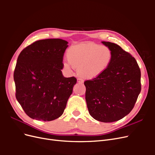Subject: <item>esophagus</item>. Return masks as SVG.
I'll list each match as a JSON object with an SVG mask.
<instances>
[{
  "mask_svg": "<svg viewBox=\"0 0 155 155\" xmlns=\"http://www.w3.org/2000/svg\"><path fill=\"white\" fill-rule=\"evenodd\" d=\"M77 81H78V83H83V79H81V78H78V79H77Z\"/></svg>",
  "mask_w": 155,
  "mask_h": 155,
  "instance_id": "1",
  "label": "esophagus"
}]
</instances>
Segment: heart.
Segmentation results:
<instances>
[{
  "label": "heart",
  "mask_w": 155,
  "mask_h": 155,
  "mask_svg": "<svg viewBox=\"0 0 155 155\" xmlns=\"http://www.w3.org/2000/svg\"><path fill=\"white\" fill-rule=\"evenodd\" d=\"M68 63H63L64 68L71 71L78 68L79 76L93 79L105 72L112 60V52L107 46L91 42L71 46L67 52Z\"/></svg>",
  "instance_id": "heart-1"
}]
</instances>
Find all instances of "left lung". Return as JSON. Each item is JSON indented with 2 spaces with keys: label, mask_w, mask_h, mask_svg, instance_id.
Listing matches in <instances>:
<instances>
[{
  "label": "left lung",
  "mask_w": 155,
  "mask_h": 155,
  "mask_svg": "<svg viewBox=\"0 0 155 155\" xmlns=\"http://www.w3.org/2000/svg\"><path fill=\"white\" fill-rule=\"evenodd\" d=\"M101 43L112 52L110 66L99 76L84 82L89 114L101 122L118 121L132 110L141 91V72L136 59L120 46Z\"/></svg>",
  "instance_id": "8db88e82"
}]
</instances>
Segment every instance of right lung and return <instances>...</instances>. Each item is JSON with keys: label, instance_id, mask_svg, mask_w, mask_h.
<instances>
[{"label": "right lung", "instance_id": "right-lung-1", "mask_svg": "<svg viewBox=\"0 0 155 155\" xmlns=\"http://www.w3.org/2000/svg\"><path fill=\"white\" fill-rule=\"evenodd\" d=\"M68 43L61 39L37 41L18 55L13 74L15 96L32 119L51 121L63 113L77 82L61 71Z\"/></svg>", "mask_w": 155, "mask_h": 155}]
</instances>
